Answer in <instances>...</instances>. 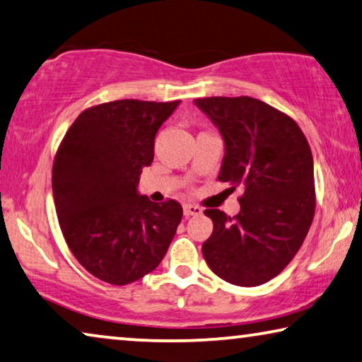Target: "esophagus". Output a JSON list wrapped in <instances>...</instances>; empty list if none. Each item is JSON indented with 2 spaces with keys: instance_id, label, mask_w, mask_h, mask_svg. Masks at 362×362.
Wrapping results in <instances>:
<instances>
[{
  "instance_id": "esophagus-1",
  "label": "esophagus",
  "mask_w": 362,
  "mask_h": 362,
  "mask_svg": "<svg viewBox=\"0 0 362 362\" xmlns=\"http://www.w3.org/2000/svg\"><path fill=\"white\" fill-rule=\"evenodd\" d=\"M203 213V209L198 206V204H192V203H187V204H183V214L187 216H198V214H202Z\"/></svg>"
}]
</instances>
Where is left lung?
<instances>
[{
  "mask_svg": "<svg viewBox=\"0 0 362 362\" xmlns=\"http://www.w3.org/2000/svg\"><path fill=\"white\" fill-rule=\"evenodd\" d=\"M195 105L224 139L218 179L240 187V211L206 209L213 234L202 250L208 267L235 286L276 276L300 249L315 211L314 159L293 118L249 95L204 97Z\"/></svg>",
  "mask_w": 362,
  "mask_h": 362,
  "instance_id": "left-lung-1",
  "label": "left lung"
}]
</instances>
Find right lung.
I'll return each mask as SVG.
<instances>
[{
  "label": "right lung",
  "mask_w": 362,
  "mask_h": 362,
  "mask_svg": "<svg viewBox=\"0 0 362 362\" xmlns=\"http://www.w3.org/2000/svg\"><path fill=\"white\" fill-rule=\"evenodd\" d=\"M174 102L113 100L79 113L53 163L58 223L76 260L102 281H138L163 262L182 206L138 192L154 159V138Z\"/></svg>",
  "instance_id": "obj_1"
}]
</instances>
